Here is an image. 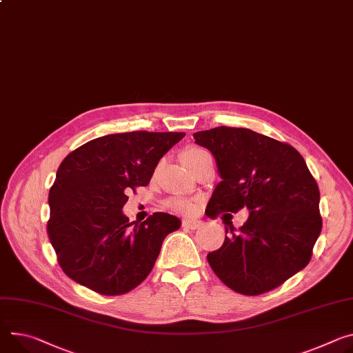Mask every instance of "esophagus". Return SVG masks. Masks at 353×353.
Here are the masks:
<instances>
[{"instance_id":"1","label":"esophagus","mask_w":353,"mask_h":353,"mask_svg":"<svg viewBox=\"0 0 353 353\" xmlns=\"http://www.w3.org/2000/svg\"><path fill=\"white\" fill-rule=\"evenodd\" d=\"M181 225L188 230H199L203 225V222L199 219H183Z\"/></svg>"}]
</instances>
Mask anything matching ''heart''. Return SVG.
I'll return each mask as SVG.
<instances>
[{"instance_id":"obj_1","label":"heart","mask_w":353,"mask_h":353,"mask_svg":"<svg viewBox=\"0 0 353 353\" xmlns=\"http://www.w3.org/2000/svg\"><path fill=\"white\" fill-rule=\"evenodd\" d=\"M203 153H205V150H203V149H197V148H191V149L185 150V152L181 154L183 163L185 165V163L191 162V160L196 159L197 156H200V154H203ZM170 205H172V208H173L174 211H177V212H183V214H190V212H193V211L196 210V207H197V205H196V203L190 201V200H185V199H176V200H173V201L170 203Z\"/></svg>"}]
</instances>
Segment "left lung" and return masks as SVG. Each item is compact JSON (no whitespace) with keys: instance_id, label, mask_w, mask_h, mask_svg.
<instances>
[{"instance_id":"obj_1","label":"left lung","mask_w":353,"mask_h":353,"mask_svg":"<svg viewBox=\"0 0 353 353\" xmlns=\"http://www.w3.org/2000/svg\"><path fill=\"white\" fill-rule=\"evenodd\" d=\"M193 137L212 153L221 177L205 214L249 211L243 225L231 223V235L207 254L211 269L236 293L273 290L308 265L323 228L319 190L305 160L293 146L246 128L218 126Z\"/></svg>"}]
</instances>
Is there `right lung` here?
<instances>
[{
	"instance_id": "obj_1",
	"label": "right lung",
	"mask_w": 353,
	"mask_h": 353,
	"mask_svg": "<svg viewBox=\"0 0 353 353\" xmlns=\"http://www.w3.org/2000/svg\"><path fill=\"white\" fill-rule=\"evenodd\" d=\"M183 132H125L92 139L69 153L49 191L48 234L72 280L104 296L131 292L150 273L165 238L181 221L154 212L130 222L128 191L146 185Z\"/></svg>"
}]
</instances>
